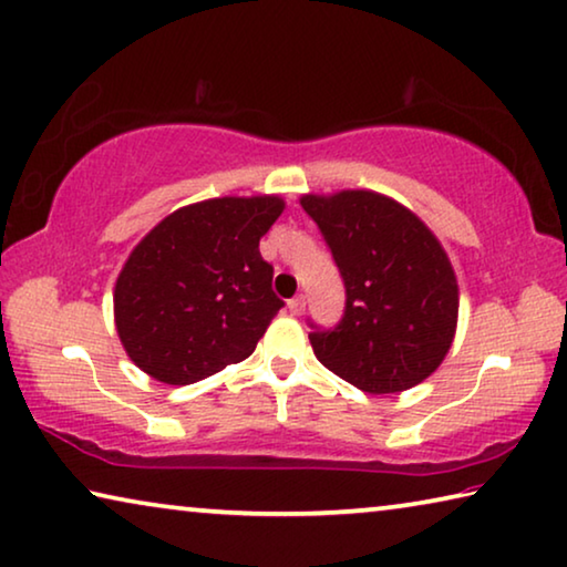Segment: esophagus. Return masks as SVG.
Here are the masks:
<instances>
[{"label":"esophagus","mask_w":567,"mask_h":567,"mask_svg":"<svg viewBox=\"0 0 567 567\" xmlns=\"http://www.w3.org/2000/svg\"><path fill=\"white\" fill-rule=\"evenodd\" d=\"M305 305H308V298H305V295L300 292V295H295V298H292L290 302H287V308H290L292 316H302Z\"/></svg>","instance_id":"1"}]
</instances>
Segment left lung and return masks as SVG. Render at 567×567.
Wrapping results in <instances>:
<instances>
[{
  "mask_svg": "<svg viewBox=\"0 0 567 567\" xmlns=\"http://www.w3.org/2000/svg\"><path fill=\"white\" fill-rule=\"evenodd\" d=\"M346 287L332 328H312L318 361L365 393L406 391L452 346L460 292L446 251L426 224L389 196H302Z\"/></svg>",
  "mask_w": 567,
  "mask_h": 567,
  "instance_id": "left-lung-1",
  "label": "left lung"
}]
</instances>
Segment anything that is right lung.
<instances>
[{
  "instance_id": "obj_1",
  "label": "right lung",
  "mask_w": 567,
  "mask_h": 567,
  "mask_svg": "<svg viewBox=\"0 0 567 567\" xmlns=\"http://www.w3.org/2000/svg\"><path fill=\"white\" fill-rule=\"evenodd\" d=\"M277 196L209 199L166 217L133 249L115 282V328L131 361L186 385L245 361L282 308L259 237Z\"/></svg>"
}]
</instances>
